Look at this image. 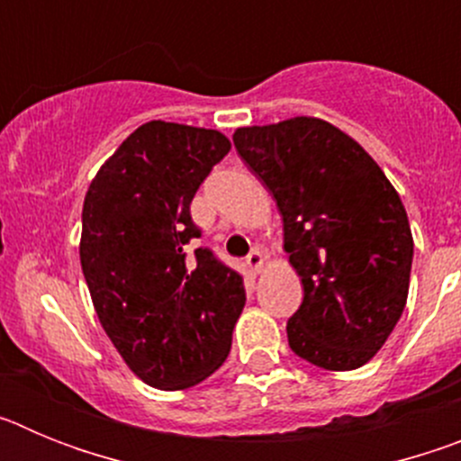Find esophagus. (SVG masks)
Wrapping results in <instances>:
<instances>
[{
  "label": "esophagus",
  "mask_w": 461,
  "mask_h": 461,
  "mask_svg": "<svg viewBox=\"0 0 461 461\" xmlns=\"http://www.w3.org/2000/svg\"><path fill=\"white\" fill-rule=\"evenodd\" d=\"M263 263H266V256H263V251L254 249L249 256H247V267H249L251 275H258V272L263 270Z\"/></svg>",
  "instance_id": "obj_1"
}]
</instances>
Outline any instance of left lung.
<instances>
[{"label": "left lung", "instance_id": "8db88e82", "mask_svg": "<svg viewBox=\"0 0 461 461\" xmlns=\"http://www.w3.org/2000/svg\"><path fill=\"white\" fill-rule=\"evenodd\" d=\"M233 142L275 195L303 279L288 346L330 372L367 365L409 297L413 235L399 194L360 142L319 117L240 126Z\"/></svg>", "mask_w": 461, "mask_h": 461}]
</instances>
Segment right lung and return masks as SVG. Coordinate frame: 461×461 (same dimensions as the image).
Returning <instances> with one entry per match:
<instances>
[{"label":"right lung","mask_w":461,"mask_h":461,"mask_svg":"<svg viewBox=\"0 0 461 461\" xmlns=\"http://www.w3.org/2000/svg\"><path fill=\"white\" fill-rule=\"evenodd\" d=\"M230 140L152 120L99 168L83 203L80 266L105 335L140 381L185 390L217 372L244 309L242 275L210 249L189 205Z\"/></svg>","instance_id":"1"}]
</instances>
